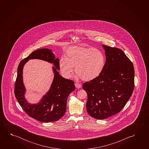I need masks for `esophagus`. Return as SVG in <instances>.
I'll list each match as a JSON object with an SVG mask.
<instances>
[{"instance_id": "1", "label": "esophagus", "mask_w": 149, "mask_h": 149, "mask_svg": "<svg viewBox=\"0 0 149 149\" xmlns=\"http://www.w3.org/2000/svg\"><path fill=\"white\" fill-rule=\"evenodd\" d=\"M75 87L77 88H80L81 87V84L78 83H75Z\"/></svg>"}]
</instances>
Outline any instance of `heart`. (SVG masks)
I'll list each match as a JSON object with an SVG mask.
<instances>
[{
	"label": "heart",
	"instance_id": "1",
	"mask_svg": "<svg viewBox=\"0 0 149 149\" xmlns=\"http://www.w3.org/2000/svg\"><path fill=\"white\" fill-rule=\"evenodd\" d=\"M62 75L70 78L74 68L79 76L85 81H91L102 73L105 65V58L102 51L93 47L75 46L69 48L65 57L59 62Z\"/></svg>",
	"mask_w": 149,
	"mask_h": 149
}]
</instances>
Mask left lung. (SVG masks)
<instances>
[{"mask_svg": "<svg viewBox=\"0 0 149 149\" xmlns=\"http://www.w3.org/2000/svg\"><path fill=\"white\" fill-rule=\"evenodd\" d=\"M105 67L98 77L83 84L87 93L86 109L96 119L103 120L120 112L134 89V71L132 61L118 48L102 45Z\"/></svg>", "mask_w": 149, "mask_h": 149, "instance_id": "left-lung-1", "label": "left lung"}]
</instances>
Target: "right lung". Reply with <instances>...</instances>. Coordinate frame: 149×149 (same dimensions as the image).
<instances>
[{"instance_id":"obj_1","label":"right lung","mask_w":149,"mask_h":149,"mask_svg":"<svg viewBox=\"0 0 149 149\" xmlns=\"http://www.w3.org/2000/svg\"><path fill=\"white\" fill-rule=\"evenodd\" d=\"M37 58L53 63L55 72L54 81L49 91L39 104L31 105L24 98V86L22 74L24 63L29 59ZM59 59H55L51 50L42 48L32 52L20 62L17 68V77L15 82V95L20 106L30 117L44 123L55 122L63 116L66 109L67 100L70 93L75 89L74 81L63 78L56 70H60Z\"/></svg>"}]
</instances>
